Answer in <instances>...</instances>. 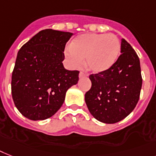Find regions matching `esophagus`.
<instances>
[{
    "label": "esophagus",
    "mask_w": 156,
    "mask_h": 156,
    "mask_svg": "<svg viewBox=\"0 0 156 156\" xmlns=\"http://www.w3.org/2000/svg\"><path fill=\"white\" fill-rule=\"evenodd\" d=\"M87 74L83 73V72H80L79 73V78H85V77H87Z\"/></svg>",
    "instance_id": "1"
}]
</instances>
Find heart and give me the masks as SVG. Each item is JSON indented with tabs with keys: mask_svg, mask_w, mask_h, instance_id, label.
I'll return each instance as SVG.
<instances>
[{
	"mask_svg": "<svg viewBox=\"0 0 156 156\" xmlns=\"http://www.w3.org/2000/svg\"><path fill=\"white\" fill-rule=\"evenodd\" d=\"M121 49V42L112 34H86L73 40L66 57L69 65L80 67L86 59L89 70L100 73L110 69L117 61Z\"/></svg>",
	"mask_w": 156,
	"mask_h": 156,
	"instance_id": "heart-1",
	"label": "heart"
}]
</instances>
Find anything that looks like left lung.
<instances>
[{"label": "left lung", "mask_w": 156, "mask_h": 156, "mask_svg": "<svg viewBox=\"0 0 156 156\" xmlns=\"http://www.w3.org/2000/svg\"><path fill=\"white\" fill-rule=\"evenodd\" d=\"M121 53L110 69L90 75L92 85L85 94L91 115L104 123H115L125 119L140 99L143 82L140 58L123 38Z\"/></svg>", "instance_id": "left-lung-1"}]
</instances>
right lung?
Segmentation results:
<instances>
[{"label":"right lung","mask_w":156,"mask_h":156,"mask_svg":"<svg viewBox=\"0 0 156 156\" xmlns=\"http://www.w3.org/2000/svg\"><path fill=\"white\" fill-rule=\"evenodd\" d=\"M72 33L47 29L34 35L17 53L12 74L14 104L30 120H44L56 113L67 90L78 81V70L63 66L64 49Z\"/></svg>","instance_id":"right-lung-1"}]
</instances>
